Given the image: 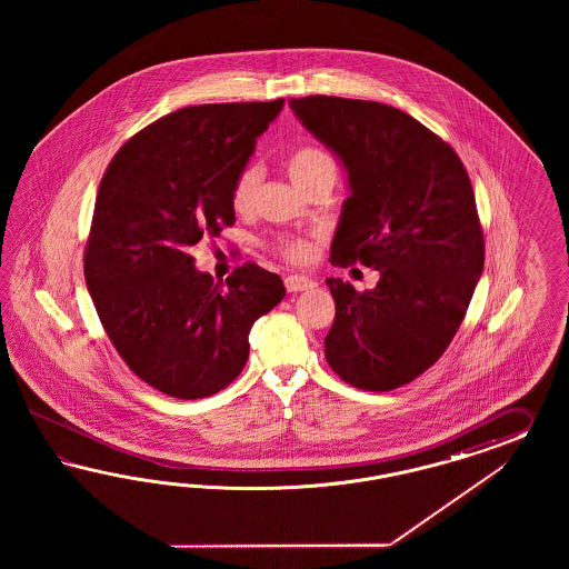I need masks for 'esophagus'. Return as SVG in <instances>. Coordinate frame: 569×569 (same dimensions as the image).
Wrapping results in <instances>:
<instances>
[{"label":"esophagus","mask_w":569,"mask_h":569,"mask_svg":"<svg viewBox=\"0 0 569 569\" xmlns=\"http://www.w3.org/2000/svg\"><path fill=\"white\" fill-rule=\"evenodd\" d=\"M315 286H317V281H312L309 277H286V290H288V292H307V290H312Z\"/></svg>","instance_id":"1"}]
</instances>
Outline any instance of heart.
I'll list each match as a JSON object with an SVG mask.
<instances>
[{
  "label": "heart",
  "instance_id": "1",
  "mask_svg": "<svg viewBox=\"0 0 569 569\" xmlns=\"http://www.w3.org/2000/svg\"><path fill=\"white\" fill-rule=\"evenodd\" d=\"M286 169L290 172L293 183L302 191L310 186L333 179L336 181V160L328 150L319 146H300L286 160ZM260 186L259 167H246L238 172L231 186V207L236 212H248L254 207L257 191ZM276 250L290 262H307L315 254V241L310 238H281L277 241Z\"/></svg>",
  "mask_w": 569,
  "mask_h": 569
}]
</instances>
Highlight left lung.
Segmentation results:
<instances>
[{
	"label": "left lung",
	"mask_w": 569,
	"mask_h": 569,
	"mask_svg": "<svg viewBox=\"0 0 569 569\" xmlns=\"http://www.w3.org/2000/svg\"><path fill=\"white\" fill-rule=\"evenodd\" d=\"M290 106L348 171L331 262L379 273L365 292L326 281L336 300L326 359L355 388L395 390L445 355L482 276L469 174L447 141L395 106L336 96Z\"/></svg>",
	"instance_id": "1"
}]
</instances>
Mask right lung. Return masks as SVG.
<instances>
[{"label":"right lung","mask_w":569,"mask_h":569,"mask_svg":"<svg viewBox=\"0 0 569 569\" xmlns=\"http://www.w3.org/2000/svg\"><path fill=\"white\" fill-rule=\"evenodd\" d=\"M273 102L188 106L148 124L110 160L87 238V290L122 361L167 397L217 395L248 361V333L277 307V273L246 262L227 286L190 248L236 223L231 186Z\"/></svg>","instance_id":"obj_1"}]
</instances>
